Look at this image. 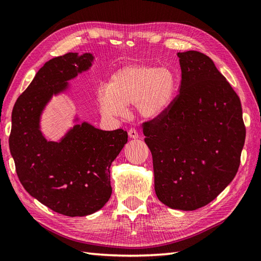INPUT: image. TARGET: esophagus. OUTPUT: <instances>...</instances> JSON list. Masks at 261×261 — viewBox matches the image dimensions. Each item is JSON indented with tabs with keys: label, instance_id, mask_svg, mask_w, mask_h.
I'll return each mask as SVG.
<instances>
[{
	"label": "esophagus",
	"instance_id": "34e87169",
	"mask_svg": "<svg viewBox=\"0 0 261 261\" xmlns=\"http://www.w3.org/2000/svg\"><path fill=\"white\" fill-rule=\"evenodd\" d=\"M128 135H129L130 138H138V132H137L136 128L132 127V128H129V130H128Z\"/></svg>",
	"mask_w": 261,
	"mask_h": 261
}]
</instances>
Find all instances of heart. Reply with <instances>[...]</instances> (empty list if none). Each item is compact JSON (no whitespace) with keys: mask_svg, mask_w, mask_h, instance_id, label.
Instances as JSON below:
<instances>
[{"mask_svg":"<svg viewBox=\"0 0 261 261\" xmlns=\"http://www.w3.org/2000/svg\"><path fill=\"white\" fill-rule=\"evenodd\" d=\"M174 91L175 78L169 68L133 64L115 72L99 96L102 111L109 116L122 115L136 105L141 116L152 118L171 106Z\"/></svg>","mask_w":261,"mask_h":261,"instance_id":"b5f03b06","label":"heart"}]
</instances>
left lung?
<instances>
[{"mask_svg": "<svg viewBox=\"0 0 261 261\" xmlns=\"http://www.w3.org/2000/svg\"><path fill=\"white\" fill-rule=\"evenodd\" d=\"M181 80L163 113L143 123L158 198L172 209L211 202L238 173L245 128L238 93L206 54L177 53Z\"/></svg>", "mask_w": 261, "mask_h": 261, "instance_id": "obj_1", "label": "left lung"}]
</instances>
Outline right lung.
<instances>
[{
    "label": "right lung",
    "instance_id": "right-lung-1",
    "mask_svg": "<svg viewBox=\"0 0 261 261\" xmlns=\"http://www.w3.org/2000/svg\"><path fill=\"white\" fill-rule=\"evenodd\" d=\"M92 55L66 53L48 61L15 102L10 150L26 191L51 210L68 217L91 215L112 194L110 167L127 143V132L101 130L83 123L61 143L46 141L39 116L53 93L88 69Z\"/></svg>",
    "mask_w": 261,
    "mask_h": 261
}]
</instances>
